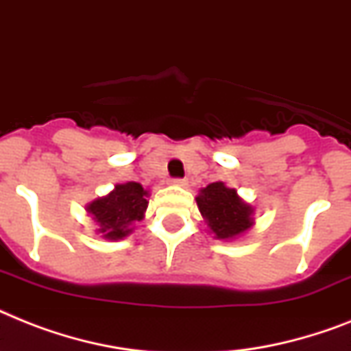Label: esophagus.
<instances>
[{
	"label": "esophagus",
	"instance_id": "34e87169",
	"mask_svg": "<svg viewBox=\"0 0 351 351\" xmlns=\"http://www.w3.org/2000/svg\"><path fill=\"white\" fill-rule=\"evenodd\" d=\"M171 184H175V185H187V180H185V178H171Z\"/></svg>",
	"mask_w": 351,
	"mask_h": 351
}]
</instances>
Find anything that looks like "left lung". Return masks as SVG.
<instances>
[{
	"mask_svg": "<svg viewBox=\"0 0 351 351\" xmlns=\"http://www.w3.org/2000/svg\"><path fill=\"white\" fill-rule=\"evenodd\" d=\"M202 216L220 240L241 234L252 225V207L245 204L234 189L225 187L223 182L209 184L196 198Z\"/></svg>",
	"mask_w": 351,
	"mask_h": 351,
	"instance_id": "1",
	"label": "left lung"
}]
</instances>
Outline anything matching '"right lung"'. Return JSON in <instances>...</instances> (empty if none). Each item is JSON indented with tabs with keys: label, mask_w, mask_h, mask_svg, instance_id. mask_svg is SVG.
<instances>
[{
	"label": "right lung",
	"mask_w": 351,
	"mask_h": 351,
	"mask_svg": "<svg viewBox=\"0 0 351 351\" xmlns=\"http://www.w3.org/2000/svg\"><path fill=\"white\" fill-rule=\"evenodd\" d=\"M146 191L136 182L117 185L115 191L88 205L90 215L99 223V232L108 240H121L131 232V223L144 218L147 207Z\"/></svg>",
	"instance_id": "right-lung-1"
}]
</instances>
